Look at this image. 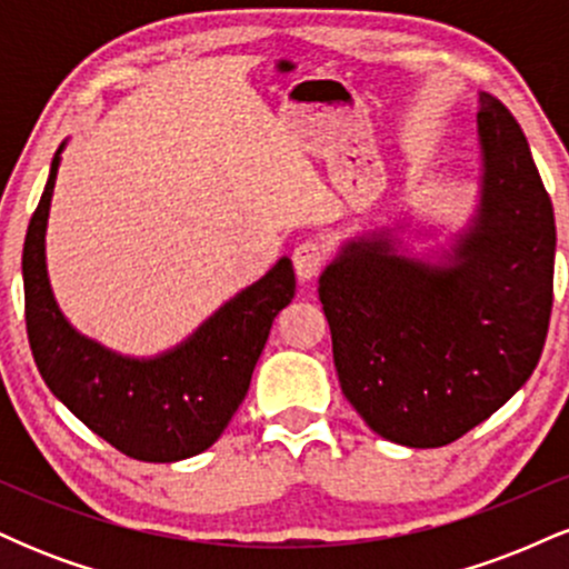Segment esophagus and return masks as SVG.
<instances>
[{
  "label": "esophagus",
  "instance_id": "34e87169",
  "mask_svg": "<svg viewBox=\"0 0 569 569\" xmlns=\"http://www.w3.org/2000/svg\"><path fill=\"white\" fill-rule=\"evenodd\" d=\"M291 262L299 280H312L321 272V267L326 262L323 246L318 243V240H302V243L293 248Z\"/></svg>",
  "mask_w": 569,
  "mask_h": 569
}]
</instances>
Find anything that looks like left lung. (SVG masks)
Listing matches in <instances>:
<instances>
[{
  "label": "left lung",
  "instance_id": "left-lung-1",
  "mask_svg": "<svg viewBox=\"0 0 569 569\" xmlns=\"http://www.w3.org/2000/svg\"><path fill=\"white\" fill-rule=\"evenodd\" d=\"M485 194L452 267L358 240L326 267L318 299L342 393L382 439L447 447L538 367L553 305L557 227L519 122L481 93Z\"/></svg>",
  "mask_w": 569,
  "mask_h": 569
}]
</instances>
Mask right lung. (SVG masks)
I'll return each instance as SVG.
<instances>
[{"mask_svg":"<svg viewBox=\"0 0 569 569\" xmlns=\"http://www.w3.org/2000/svg\"><path fill=\"white\" fill-rule=\"evenodd\" d=\"M58 158L23 243L26 331L39 375L71 415L143 462L200 455L230 426L248 393L270 326L293 299L297 278L280 259L227 302L189 342L154 361H130L77 335L58 312L44 270V227Z\"/></svg>","mask_w":569,"mask_h":569,"instance_id":"right-lung-1","label":"right lung"}]
</instances>
